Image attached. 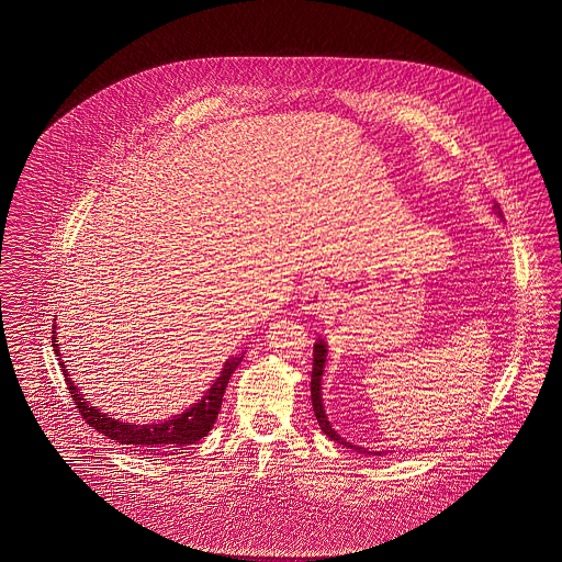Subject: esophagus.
I'll use <instances>...</instances> for the list:
<instances>
[{"label": "esophagus", "instance_id": "34e87169", "mask_svg": "<svg viewBox=\"0 0 562 562\" xmlns=\"http://www.w3.org/2000/svg\"><path fill=\"white\" fill-rule=\"evenodd\" d=\"M333 296L322 286H310L301 294V310L310 316L326 318L328 314H333Z\"/></svg>", "mask_w": 562, "mask_h": 562}]
</instances>
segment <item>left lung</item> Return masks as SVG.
Returning a JSON list of instances; mask_svg holds the SVG:
<instances>
[{"mask_svg": "<svg viewBox=\"0 0 562 562\" xmlns=\"http://www.w3.org/2000/svg\"><path fill=\"white\" fill-rule=\"evenodd\" d=\"M493 209L502 216V211H499L497 204H495ZM324 362H326V344L318 341V344L314 346V369H312V406H314V415H316V419H318V426H321L322 431H324L330 440H335V442H339V445H346L348 449H356L358 453H369V451L362 449V447H356V445L346 442V440L333 429L328 417H326V413H324V406H322V373H324Z\"/></svg>", "mask_w": 562, "mask_h": 562, "instance_id": "8db88e82", "label": "left lung"}]
</instances>
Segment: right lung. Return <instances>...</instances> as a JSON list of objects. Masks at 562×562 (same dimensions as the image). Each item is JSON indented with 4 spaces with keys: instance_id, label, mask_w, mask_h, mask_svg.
I'll return each instance as SVG.
<instances>
[{
    "instance_id": "1",
    "label": "right lung",
    "mask_w": 562,
    "mask_h": 562,
    "mask_svg": "<svg viewBox=\"0 0 562 562\" xmlns=\"http://www.w3.org/2000/svg\"><path fill=\"white\" fill-rule=\"evenodd\" d=\"M53 348L54 353L58 356V367L65 374V383L69 387V394L76 401V406H78L81 417L86 419V424L90 428L97 429L99 434L120 442V445H133V447H140V449H147V451L186 449L189 445H195L200 438H204L213 429L214 422H216V415L221 411V402H223L225 387L229 383V376L234 374L241 362V353H238L236 358H229L225 362L221 374L216 376V381L211 385V390L193 406L186 408L181 415H175L164 424L136 426V424H124L120 419H113L105 413H101L97 406H90V401L83 398V394L78 392V387L71 381L69 369L60 360L56 330H53Z\"/></svg>"
}]
</instances>
